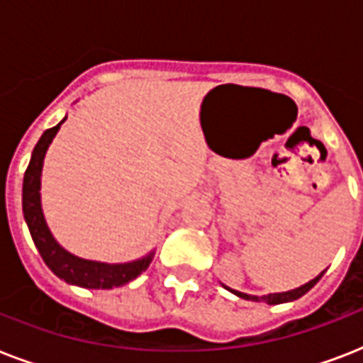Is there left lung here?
Wrapping results in <instances>:
<instances>
[{
	"label": "left lung",
	"instance_id": "left-lung-1",
	"mask_svg": "<svg viewBox=\"0 0 363 363\" xmlns=\"http://www.w3.org/2000/svg\"><path fill=\"white\" fill-rule=\"evenodd\" d=\"M322 275H324V271H322L320 275L315 277L313 281H309L307 284H303V286L296 288V290H288V292H279V294H267V296H262V298H258V296H248V294H242V292H238V290H232V288H228L230 292H233L235 296H239V298L242 299H252V301H265V303L269 305H279V303H286V301H294V299H299L301 296H305V294L309 292L311 288L315 286L316 282L320 281Z\"/></svg>",
	"mask_w": 363,
	"mask_h": 363
}]
</instances>
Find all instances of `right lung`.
<instances>
[{"instance_id":"1","label":"right lung","mask_w":363,"mask_h":363,"mask_svg":"<svg viewBox=\"0 0 363 363\" xmlns=\"http://www.w3.org/2000/svg\"><path fill=\"white\" fill-rule=\"evenodd\" d=\"M64 121L45 131L31 152L30 165L26 169L24 184H22V211H24L26 224L30 228L31 239L35 242L45 264L48 265V269L56 277H60L62 281L82 288H94V290H109V288L122 286L125 282L137 279L147 269L152 262L154 252L133 259V262H128V264H104V262L79 258L75 254L67 252L64 247H60L45 222V215L41 209V194H39L43 160H45L48 145L52 143L54 135L58 133L60 125L64 124Z\"/></svg>"}]
</instances>
